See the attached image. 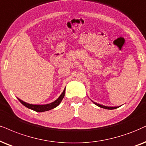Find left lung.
<instances>
[{
	"instance_id": "1",
	"label": "left lung",
	"mask_w": 146,
	"mask_h": 146,
	"mask_svg": "<svg viewBox=\"0 0 146 146\" xmlns=\"http://www.w3.org/2000/svg\"><path fill=\"white\" fill-rule=\"evenodd\" d=\"M95 105H97L100 108H105V109H109V110H112V109H115L116 108V107H108V106H102V105H100V104H98L97 103H94Z\"/></svg>"
}]
</instances>
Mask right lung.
Returning a JSON list of instances; mask_svg holds the SVG:
<instances>
[{
  "label": "right lung",
  "mask_w": 146,
  "mask_h": 146,
  "mask_svg": "<svg viewBox=\"0 0 146 146\" xmlns=\"http://www.w3.org/2000/svg\"><path fill=\"white\" fill-rule=\"evenodd\" d=\"M65 91H66V89L64 90L63 93L61 94V95L59 97V98L57 99V100H55V102H52L51 104H46V105H32V104L26 103V102H23L22 100H19V99L18 98L17 99L23 106H26V107L28 108L31 109L32 110H35L36 111H38V112H42V111L50 110L53 109L55 108V107H57V106L61 103V102H62L63 98H64L65 95Z\"/></svg>",
  "instance_id": "right-lung-1"
}]
</instances>
